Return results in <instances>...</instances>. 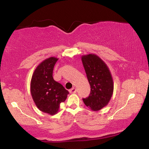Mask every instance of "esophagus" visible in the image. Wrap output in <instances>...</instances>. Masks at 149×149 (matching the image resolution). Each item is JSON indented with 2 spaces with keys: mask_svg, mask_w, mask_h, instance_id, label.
Wrapping results in <instances>:
<instances>
[{
  "mask_svg": "<svg viewBox=\"0 0 149 149\" xmlns=\"http://www.w3.org/2000/svg\"><path fill=\"white\" fill-rule=\"evenodd\" d=\"M76 91H77V90H76V89H75V87L72 88V89H71L70 90V93H76Z\"/></svg>",
  "mask_w": 149,
  "mask_h": 149,
  "instance_id": "esophagus-1",
  "label": "esophagus"
}]
</instances>
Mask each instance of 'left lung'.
<instances>
[{"instance_id": "8db88e82", "label": "left lung", "mask_w": 149, "mask_h": 149, "mask_svg": "<svg viewBox=\"0 0 149 149\" xmlns=\"http://www.w3.org/2000/svg\"><path fill=\"white\" fill-rule=\"evenodd\" d=\"M81 60L91 86L89 96L83 100L92 110H100L108 104L112 96V75L107 65L97 55H84Z\"/></svg>"}]
</instances>
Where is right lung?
Listing matches in <instances>:
<instances>
[{
	"instance_id": "1",
	"label": "right lung",
	"mask_w": 149,
	"mask_h": 149,
	"mask_svg": "<svg viewBox=\"0 0 149 149\" xmlns=\"http://www.w3.org/2000/svg\"><path fill=\"white\" fill-rule=\"evenodd\" d=\"M55 57L45 60L38 65L31 81V94L39 109L50 115L56 114L60 104L64 102L69 92L52 77L54 66L57 60Z\"/></svg>"
}]
</instances>
